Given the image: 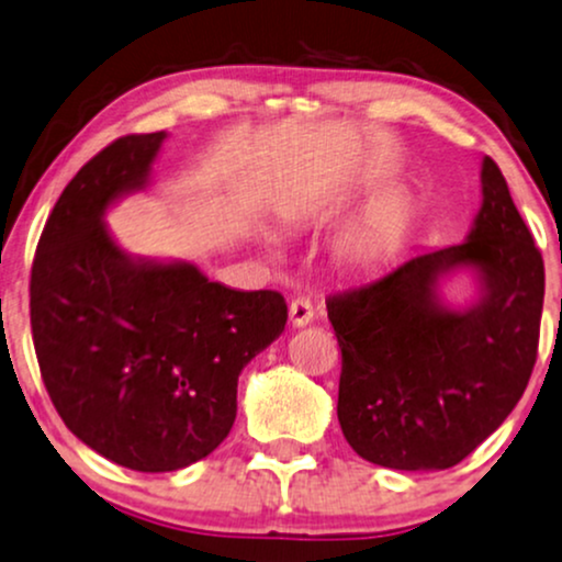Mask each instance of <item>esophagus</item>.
Returning <instances> with one entry per match:
<instances>
[{"instance_id":"obj_1","label":"esophagus","mask_w":562,"mask_h":562,"mask_svg":"<svg viewBox=\"0 0 562 562\" xmlns=\"http://www.w3.org/2000/svg\"><path fill=\"white\" fill-rule=\"evenodd\" d=\"M315 317V310H313V302L304 300V296H296L289 304V321H292L294 328H304L307 323H313Z\"/></svg>"}]
</instances>
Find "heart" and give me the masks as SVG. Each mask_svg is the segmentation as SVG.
<instances>
[{"label":"heart","mask_w":562,"mask_h":562,"mask_svg":"<svg viewBox=\"0 0 562 562\" xmlns=\"http://www.w3.org/2000/svg\"><path fill=\"white\" fill-rule=\"evenodd\" d=\"M385 224L387 221L383 213H375V216L367 221L364 228H359L357 234H351L349 241H346V249H349L351 258H367V255L380 245V239H383Z\"/></svg>","instance_id":"obj_1"}]
</instances>
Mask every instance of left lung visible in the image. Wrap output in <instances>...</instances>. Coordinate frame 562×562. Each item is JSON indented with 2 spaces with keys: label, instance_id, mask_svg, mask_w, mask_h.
Returning <instances> with one entry per match:
<instances>
[{
  "label": "left lung",
  "instance_id": "1",
  "mask_svg": "<svg viewBox=\"0 0 562 562\" xmlns=\"http://www.w3.org/2000/svg\"><path fill=\"white\" fill-rule=\"evenodd\" d=\"M472 272L453 308L441 281ZM544 262L505 177L482 158V205L461 245L406 255L325 300L341 346L338 422L364 461L438 472L467 459L524 396L537 362Z\"/></svg>",
  "mask_w": 562,
  "mask_h": 562
}]
</instances>
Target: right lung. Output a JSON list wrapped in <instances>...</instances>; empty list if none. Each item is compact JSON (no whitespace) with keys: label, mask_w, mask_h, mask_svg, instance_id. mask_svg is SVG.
<instances>
[{"label":"right lung","mask_w":562,"mask_h":562,"mask_svg":"<svg viewBox=\"0 0 562 562\" xmlns=\"http://www.w3.org/2000/svg\"><path fill=\"white\" fill-rule=\"evenodd\" d=\"M166 133L127 135L65 187L31 270L41 378L69 432L133 472L213 453L237 417V380L283 334L279 292H237L195 262L137 258L106 211L150 184Z\"/></svg>","instance_id":"add662e5"}]
</instances>
